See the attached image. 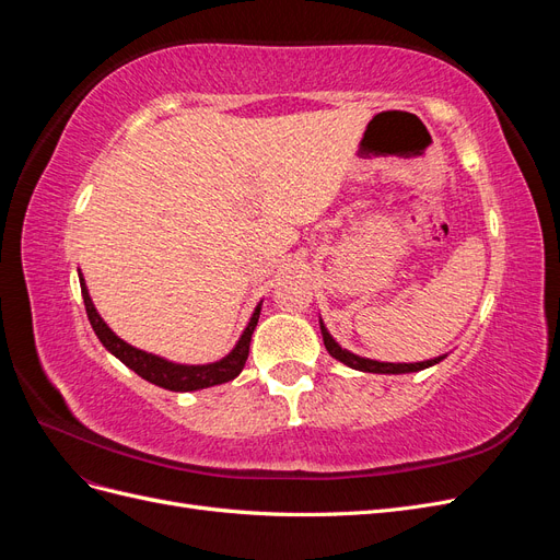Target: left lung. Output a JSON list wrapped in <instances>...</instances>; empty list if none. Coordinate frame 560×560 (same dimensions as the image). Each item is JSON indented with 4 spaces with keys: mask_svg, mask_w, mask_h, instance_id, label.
<instances>
[{
    "mask_svg": "<svg viewBox=\"0 0 560 560\" xmlns=\"http://www.w3.org/2000/svg\"><path fill=\"white\" fill-rule=\"evenodd\" d=\"M319 329H322V338H325V348L327 352L331 354V358H336L338 362L348 364L350 369H358V371H369V374H409V371H422L428 369L432 364H439L444 358H434V360H428V362H416V364H393V362H374V360H364V358H358V354H352L348 350H343L341 346H338L334 338L329 336V331L325 329V325H322L319 319Z\"/></svg>",
    "mask_w": 560,
    "mask_h": 560,
    "instance_id": "left-lung-1",
    "label": "left lung"
}]
</instances>
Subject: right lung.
I'll return each mask as SVG.
<instances>
[{
	"label": "right lung",
	"mask_w": 560,
	"mask_h": 560,
	"mask_svg": "<svg viewBox=\"0 0 560 560\" xmlns=\"http://www.w3.org/2000/svg\"><path fill=\"white\" fill-rule=\"evenodd\" d=\"M79 280H81L83 306H86V315L91 319L93 331L100 338V343H103L112 354H116L118 360H121L126 366H130L135 374L142 376L144 381L154 383L159 387H165V389H173V393H189V389H202V387H210V385L229 383L243 371V366L247 362V354H249L252 334H254V327H257V322H259L261 306H257V311H254L247 329L241 336L238 346H235L233 352L226 354L224 360H219L214 364H202V366H184V364L165 362V360L156 358V354H149L144 350H138V348L128 346L126 341H121V338H118L105 325L103 317L97 315L93 301L89 296L86 284H83L81 273H79Z\"/></svg>",
	"instance_id": "1"
}]
</instances>
